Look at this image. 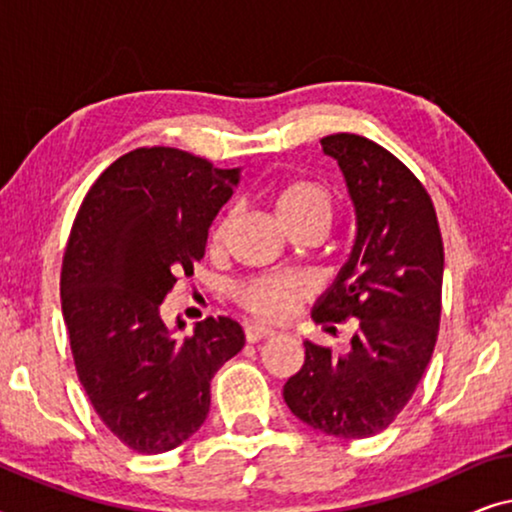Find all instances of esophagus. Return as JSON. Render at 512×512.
<instances>
[{"label":"esophagus","instance_id":"34e87169","mask_svg":"<svg viewBox=\"0 0 512 512\" xmlns=\"http://www.w3.org/2000/svg\"><path fill=\"white\" fill-rule=\"evenodd\" d=\"M244 335H247L249 342H258V340L272 338V335H275V331H272V328H268V326L254 324V326H247V331H244Z\"/></svg>","mask_w":512,"mask_h":512}]
</instances>
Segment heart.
<instances>
[{"label":"heart","instance_id":"heart-1","mask_svg":"<svg viewBox=\"0 0 512 512\" xmlns=\"http://www.w3.org/2000/svg\"><path fill=\"white\" fill-rule=\"evenodd\" d=\"M272 207L282 226L293 233L298 228H328L333 219V200L324 186L314 181H289L272 193ZM233 214H223L209 233V244L221 247L226 240ZM303 279L291 275H261L249 277L235 286V300L242 310L263 321H282L296 310L305 298Z\"/></svg>","mask_w":512,"mask_h":512}]
</instances>
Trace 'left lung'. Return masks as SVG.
<instances>
[{
	"label": "left lung",
	"mask_w": 512,
	"mask_h": 512,
	"mask_svg": "<svg viewBox=\"0 0 512 512\" xmlns=\"http://www.w3.org/2000/svg\"><path fill=\"white\" fill-rule=\"evenodd\" d=\"M321 149L340 165L356 214L352 254L312 319L335 333L352 321L347 352L305 340V363L284 384L300 422L326 436L370 438L415 394L440 326L443 237L415 174L384 146L338 132Z\"/></svg>",
	"instance_id": "left-lung-1"
}]
</instances>
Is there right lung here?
I'll return each mask as SVG.
<instances>
[{"instance_id":"add662e5","label":"right lung","mask_w":512,"mask_h":512,"mask_svg":"<svg viewBox=\"0 0 512 512\" xmlns=\"http://www.w3.org/2000/svg\"><path fill=\"white\" fill-rule=\"evenodd\" d=\"M240 184L193 153H125L83 198L62 258L60 298L76 375L104 426L139 454H160L205 424L209 382L244 347L230 317L167 328L160 305L205 256L214 216Z\"/></svg>"}]
</instances>
